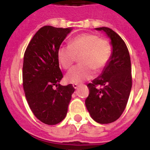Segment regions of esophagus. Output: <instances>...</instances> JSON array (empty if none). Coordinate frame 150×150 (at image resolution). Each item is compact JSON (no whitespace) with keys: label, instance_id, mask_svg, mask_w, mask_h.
<instances>
[{"label":"esophagus","instance_id":"obj_1","mask_svg":"<svg viewBox=\"0 0 150 150\" xmlns=\"http://www.w3.org/2000/svg\"><path fill=\"white\" fill-rule=\"evenodd\" d=\"M72 86L73 87H74V89H77L78 87H79V84H77V83H74Z\"/></svg>","mask_w":150,"mask_h":150}]
</instances>
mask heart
<instances>
[{
    "label": "heart",
    "mask_w": 150,
    "mask_h": 150,
    "mask_svg": "<svg viewBox=\"0 0 150 150\" xmlns=\"http://www.w3.org/2000/svg\"><path fill=\"white\" fill-rule=\"evenodd\" d=\"M111 45L108 40L97 35L84 33L71 40L68 46H62L57 50V60L64 69H68L80 55V64L71 69L65 76L66 81L79 83L93 76L94 71H99L108 63L111 56Z\"/></svg>",
    "instance_id": "1"
}]
</instances>
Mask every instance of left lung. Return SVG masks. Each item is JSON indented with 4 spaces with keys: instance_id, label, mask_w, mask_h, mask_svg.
Wrapping results in <instances>:
<instances>
[{
    "instance_id": "obj_1",
    "label": "left lung",
    "mask_w": 150,
    "mask_h": 150,
    "mask_svg": "<svg viewBox=\"0 0 150 150\" xmlns=\"http://www.w3.org/2000/svg\"><path fill=\"white\" fill-rule=\"evenodd\" d=\"M96 30L103 31L110 40L111 56L100 76L87 85L89 94L85 103L94 121L109 124L121 117L129 98L132 85L130 55L125 43L111 29L100 27Z\"/></svg>"
}]
</instances>
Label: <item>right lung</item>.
Segmentation results:
<instances>
[{
  "mask_svg": "<svg viewBox=\"0 0 150 150\" xmlns=\"http://www.w3.org/2000/svg\"><path fill=\"white\" fill-rule=\"evenodd\" d=\"M71 30L72 28L42 27L24 54L22 79L27 102L36 118L49 125L65 118L75 91L71 84L60 85L63 75L57 60V50Z\"/></svg>",
  "mask_w": 150,
  "mask_h": 150,
  "instance_id": "right-lung-1",
  "label": "right lung"
}]
</instances>
